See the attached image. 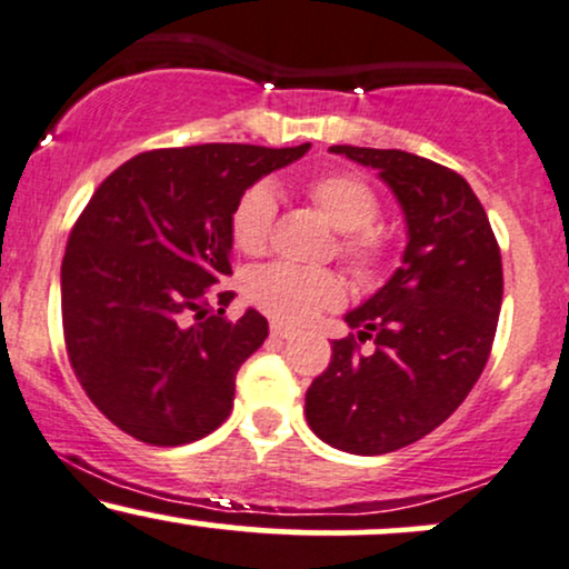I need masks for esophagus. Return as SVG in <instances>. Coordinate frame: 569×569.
Segmentation results:
<instances>
[{
    "label": "esophagus",
    "mask_w": 569,
    "mask_h": 569,
    "mask_svg": "<svg viewBox=\"0 0 569 569\" xmlns=\"http://www.w3.org/2000/svg\"><path fill=\"white\" fill-rule=\"evenodd\" d=\"M271 336L279 338V340H287V338L296 336V332H292L290 327H284V325H271Z\"/></svg>",
    "instance_id": "1"
}]
</instances>
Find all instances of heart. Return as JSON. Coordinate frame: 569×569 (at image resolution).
Here are the masks:
<instances>
[{
	"label": "heart",
	"instance_id": "b5f03b06",
	"mask_svg": "<svg viewBox=\"0 0 569 569\" xmlns=\"http://www.w3.org/2000/svg\"><path fill=\"white\" fill-rule=\"evenodd\" d=\"M311 202L340 233L338 252L362 282H372L391 258V237L380 229V197L362 176L349 170L325 172L309 186ZM277 193L269 183H252L231 210V239L244 256H260L273 237ZM247 300L279 325H311L319 313L338 309L346 284L330 269L271 263L252 271L244 282Z\"/></svg>",
	"mask_w": 569,
	"mask_h": 569
}]
</instances>
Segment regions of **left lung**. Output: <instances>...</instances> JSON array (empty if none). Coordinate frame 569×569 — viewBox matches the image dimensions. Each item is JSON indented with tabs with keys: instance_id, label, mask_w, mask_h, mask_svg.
<instances>
[{
	"instance_id": "8db88e82",
	"label": "left lung",
	"mask_w": 569,
	"mask_h": 569,
	"mask_svg": "<svg viewBox=\"0 0 569 569\" xmlns=\"http://www.w3.org/2000/svg\"><path fill=\"white\" fill-rule=\"evenodd\" d=\"M376 167L407 218L402 269L346 322L332 362L306 391V420L327 445L383 456L442 426L482 376L498 330L503 263L471 186L399 149L332 146ZM373 340V351L361 343Z\"/></svg>"
}]
</instances>
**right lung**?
<instances>
[{
	"instance_id": "obj_1",
	"label": "right lung",
	"mask_w": 569,
	"mask_h": 569,
	"mask_svg": "<svg viewBox=\"0 0 569 569\" xmlns=\"http://www.w3.org/2000/svg\"><path fill=\"white\" fill-rule=\"evenodd\" d=\"M306 151L204 143L138 153L73 223L60 266L66 353L90 402L138 442L189 445L229 418L237 370L269 338L258 311L223 319L233 292L216 284L231 273V210L247 186Z\"/></svg>"
}]
</instances>
